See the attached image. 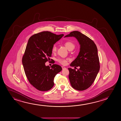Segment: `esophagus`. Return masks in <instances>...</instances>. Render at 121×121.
Instances as JSON below:
<instances>
[{
  "mask_svg": "<svg viewBox=\"0 0 121 121\" xmlns=\"http://www.w3.org/2000/svg\"><path fill=\"white\" fill-rule=\"evenodd\" d=\"M62 69H66V68L65 67H64V66H62Z\"/></svg>",
  "mask_w": 121,
  "mask_h": 121,
  "instance_id": "obj_1",
  "label": "esophagus"
}]
</instances>
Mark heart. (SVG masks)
Returning a JSON list of instances; mask_svg holds the SVG:
<instances>
[{"label":"heart","mask_w":121,"mask_h":121,"mask_svg":"<svg viewBox=\"0 0 121 121\" xmlns=\"http://www.w3.org/2000/svg\"><path fill=\"white\" fill-rule=\"evenodd\" d=\"M64 44L65 46V47L67 48L68 50L73 49L75 48V44L72 42L71 41H67L64 43ZM56 50V45H54L52 46V52H55ZM69 58H59L57 59L59 63H61L63 65H66L67 64V62L69 61Z\"/></svg>","instance_id":"1"}]
</instances>
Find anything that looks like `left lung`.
I'll return each instance as SVG.
<instances>
[{"label": "left lung", "instance_id": "obj_1", "mask_svg": "<svg viewBox=\"0 0 121 121\" xmlns=\"http://www.w3.org/2000/svg\"><path fill=\"white\" fill-rule=\"evenodd\" d=\"M74 37L80 45V51L70 66L80 67L76 71L69 68V81L73 88L79 91L90 87L96 78L100 70L98 49L94 42L78 31H73L66 37Z\"/></svg>", "mask_w": 121, "mask_h": 121}]
</instances>
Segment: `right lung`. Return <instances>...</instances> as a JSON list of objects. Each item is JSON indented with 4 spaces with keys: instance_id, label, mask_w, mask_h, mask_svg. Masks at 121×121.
Masks as SVG:
<instances>
[{
    "instance_id": "obj_1",
    "label": "right lung",
    "mask_w": 121,
    "mask_h": 121,
    "mask_svg": "<svg viewBox=\"0 0 121 121\" xmlns=\"http://www.w3.org/2000/svg\"><path fill=\"white\" fill-rule=\"evenodd\" d=\"M63 36L44 31L29 39L22 64L29 82L38 90L46 91L52 88L54 77L62 70L59 65L53 64L50 67L45 63L51 57L52 46Z\"/></svg>"
}]
</instances>
